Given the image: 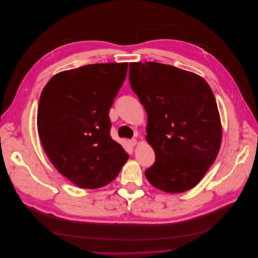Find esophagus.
<instances>
[{
  "mask_svg": "<svg viewBox=\"0 0 258 258\" xmlns=\"http://www.w3.org/2000/svg\"><path fill=\"white\" fill-rule=\"evenodd\" d=\"M129 144H130V146L134 147L138 144V141H137V139H131V140H129Z\"/></svg>",
  "mask_w": 258,
  "mask_h": 258,
  "instance_id": "esophagus-1",
  "label": "esophagus"
}]
</instances>
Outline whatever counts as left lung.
Instances as JSON below:
<instances>
[{
  "mask_svg": "<svg viewBox=\"0 0 258 258\" xmlns=\"http://www.w3.org/2000/svg\"><path fill=\"white\" fill-rule=\"evenodd\" d=\"M129 81L148 115L146 139L155 152L147 179L169 193L192 189L214 163L222 143L210 86L193 72L156 62L130 63Z\"/></svg>",
  "mask_w": 258,
  "mask_h": 258,
  "instance_id": "1",
  "label": "left lung"
}]
</instances>
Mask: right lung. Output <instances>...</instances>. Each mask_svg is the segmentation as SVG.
Listing matches in <instances>:
<instances>
[{"instance_id":"right-lung-1","label":"right lung","mask_w":258,"mask_h":258,"mask_svg":"<svg viewBox=\"0 0 258 258\" xmlns=\"http://www.w3.org/2000/svg\"><path fill=\"white\" fill-rule=\"evenodd\" d=\"M128 63L85 65L53 76L43 89L38 131L58 172L80 188L112 181L129 155L110 137L109 110Z\"/></svg>"}]
</instances>
